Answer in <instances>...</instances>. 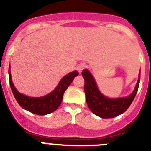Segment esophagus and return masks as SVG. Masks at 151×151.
Segmentation results:
<instances>
[{
    "mask_svg": "<svg viewBox=\"0 0 151 151\" xmlns=\"http://www.w3.org/2000/svg\"><path fill=\"white\" fill-rule=\"evenodd\" d=\"M85 68H86V65H85L84 63H81V64H80V65L77 67V70H78L79 73H81L82 70H84Z\"/></svg>",
    "mask_w": 151,
    "mask_h": 151,
    "instance_id": "34e87169",
    "label": "esophagus"
}]
</instances>
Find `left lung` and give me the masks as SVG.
Returning <instances> with one entry per match:
<instances>
[{
	"label": "left lung",
	"instance_id": "obj_1",
	"mask_svg": "<svg viewBox=\"0 0 151 151\" xmlns=\"http://www.w3.org/2000/svg\"><path fill=\"white\" fill-rule=\"evenodd\" d=\"M82 76L84 78V92L86 101L92 112L103 119L116 117L124 112L130 106L138 90L141 72L133 93L127 97L109 99L101 93L96 83L88 70H83Z\"/></svg>",
	"mask_w": 151,
	"mask_h": 151
}]
</instances>
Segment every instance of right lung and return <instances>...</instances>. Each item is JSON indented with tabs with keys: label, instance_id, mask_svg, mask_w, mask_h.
<instances>
[{
	"label": "right lung",
	"instance_id": "1",
	"mask_svg": "<svg viewBox=\"0 0 151 151\" xmlns=\"http://www.w3.org/2000/svg\"><path fill=\"white\" fill-rule=\"evenodd\" d=\"M78 74L79 73L77 70L67 74L61 80L57 87L48 95L42 97H29L19 93L15 88L11 79L10 67H9V80L10 88L15 99L22 108L39 115H45L52 113L59 107L62 101L64 93Z\"/></svg>",
	"mask_w": 151,
	"mask_h": 151
}]
</instances>
